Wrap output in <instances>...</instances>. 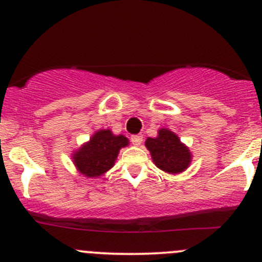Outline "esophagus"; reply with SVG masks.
<instances>
[{"label":"esophagus","mask_w":262,"mask_h":262,"mask_svg":"<svg viewBox=\"0 0 262 262\" xmlns=\"http://www.w3.org/2000/svg\"><path fill=\"white\" fill-rule=\"evenodd\" d=\"M130 140H132V143L134 144V145H140V144L143 143V135H141V134L132 135Z\"/></svg>","instance_id":"obj_1"}]
</instances>
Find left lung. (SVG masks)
Segmentation results:
<instances>
[{
	"label": "left lung",
	"mask_w": 262,
	"mask_h": 262,
	"mask_svg": "<svg viewBox=\"0 0 262 262\" xmlns=\"http://www.w3.org/2000/svg\"><path fill=\"white\" fill-rule=\"evenodd\" d=\"M146 148L159 169L169 173L185 171L191 162V152L169 129H160L156 138H148Z\"/></svg>",
	"instance_id": "1"
}]
</instances>
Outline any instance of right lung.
I'll return each instance as SVG.
<instances>
[{
    "label": "right lung",
    "mask_w": 262,
    "mask_h": 262,
    "mask_svg": "<svg viewBox=\"0 0 262 262\" xmlns=\"http://www.w3.org/2000/svg\"><path fill=\"white\" fill-rule=\"evenodd\" d=\"M127 145L128 139L124 135L116 137L111 130H100L75 152V165L87 177L101 176L113 166L119 150Z\"/></svg>",
    "instance_id": "1"
}]
</instances>
